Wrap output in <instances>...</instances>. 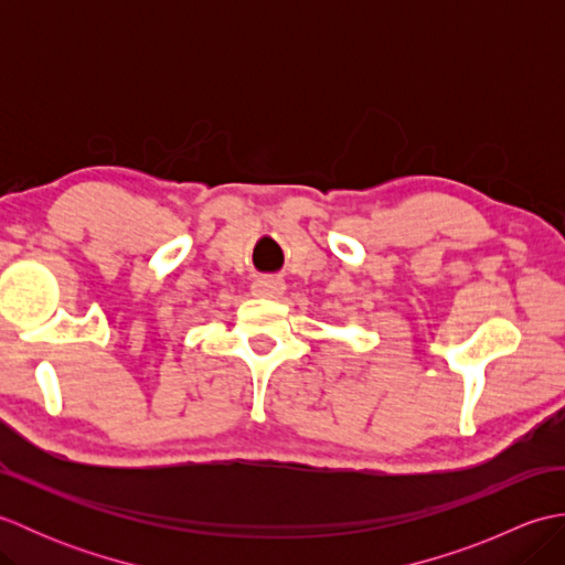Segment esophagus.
Listing matches in <instances>:
<instances>
[{
    "mask_svg": "<svg viewBox=\"0 0 565 565\" xmlns=\"http://www.w3.org/2000/svg\"><path fill=\"white\" fill-rule=\"evenodd\" d=\"M284 281L276 279V276H262L255 284H252V294L259 298H279L284 294Z\"/></svg>",
    "mask_w": 565,
    "mask_h": 565,
    "instance_id": "esophagus-1",
    "label": "esophagus"
}]
</instances>
